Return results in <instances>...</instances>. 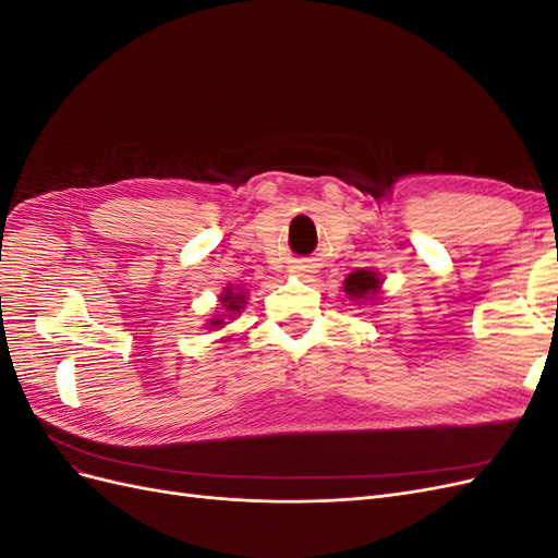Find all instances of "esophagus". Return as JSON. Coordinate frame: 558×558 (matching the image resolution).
Returning a JSON list of instances; mask_svg holds the SVG:
<instances>
[{
	"mask_svg": "<svg viewBox=\"0 0 558 558\" xmlns=\"http://www.w3.org/2000/svg\"><path fill=\"white\" fill-rule=\"evenodd\" d=\"M293 272H310V269H305V267H293Z\"/></svg>",
	"mask_w": 558,
	"mask_h": 558,
	"instance_id": "1",
	"label": "esophagus"
}]
</instances>
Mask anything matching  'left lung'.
I'll return each instance as SVG.
<instances>
[{"mask_svg": "<svg viewBox=\"0 0 558 558\" xmlns=\"http://www.w3.org/2000/svg\"><path fill=\"white\" fill-rule=\"evenodd\" d=\"M379 289V279L375 272H367V269H356V272H351L344 281V291L351 298H365V295H373Z\"/></svg>", "mask_w": 558, "mask_h": 558, "instance_id": "8db88e82", "label": "left lung"}]
</instances>
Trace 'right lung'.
Here are the masks:
<instances>
[{
  "instance_id": "obj_1",
  "label": "right lung",
  "mask_w": 558,
  "mask_h": 558,
  "mask_svg": "<svg viewBox=\"0 0 558 558\" xmlns=\"http://www.w3.org/2000/svg\"><path fill=\"white\" fill-rule=\"evenodd\" d=\"M221 302H223V307H226L228 312H240V310H242V302H244V295L232 293V291L228 289L226 295L221 298ZM221 324H223V318H214V320H211V326H221Z\"/></svg>"
}]
</instances>
